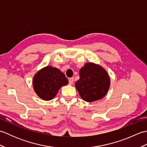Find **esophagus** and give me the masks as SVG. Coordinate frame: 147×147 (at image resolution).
Masks as SVG:
<instances>
[{
  "label": "esophagus",
  "instance_id": "obj_1",
  "mask_svg": "<svg viewBox=\"0 0 147 147\" xmlns=\"http://www.w3.org/2000/svg\"><path fill=\"white\" fill-rule=\"evenodd\" d=\"M74 82V78H70L69 79V84L70 85H73V83Z\"/></svg>",
  "mask_w": 147,
  "mask_h": 147
}]
</instances>
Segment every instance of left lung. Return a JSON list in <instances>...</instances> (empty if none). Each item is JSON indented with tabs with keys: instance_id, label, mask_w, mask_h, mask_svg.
<instances>
[{
	"instance_id": "left-lung-1",
	"label": "left lung",
	"mask_w": 147,
	"mask_h": 147,
	"mask_svg": "<svg viewBox=\"0 0 147 147\" xmlns=\"http://www.w3.org/2000/svg\"><path fill=\"white\" fill-rule=\"evenodd\" d=\"M110 86V78L104 68L92 62L80 70V80L75 86L83 100L88 102L102 98Z\"/></svg>"
}]
</instances>
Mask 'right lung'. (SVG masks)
Returning a JSON list of instances; mask_svg holds the SVG:
<instances>
[{
  "mask_svg": "<svg viewBox=\"0 0 147 147\" xmlns=\"http://www.w3.org/2000/svg\"><path fill=\"white\" fill-rule=\"evenodd\" d=\"M33 88L39 97L50 100L62 86L68 84L65 74L56 67L47 66L42 69L33 78Z\"/></svg>",
  "mask_w": 147,
  "mask_h": 147,
  "instance_id": "add662e5",
  "label": "right lung"
}]
</instances>
